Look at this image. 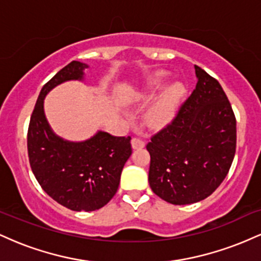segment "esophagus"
<instances>
[{"mask_svg": "<svg viewBox=\"0 0 261 261\" xmlns=\"http://www.w3.org/2000/svg\"><path fill=\"white\" fill-rule=\"evenodd\" d=\"M131 146H133L134 149H140L145 147V142L141 139H139V137H134V139L131 140Z\"/></svg>", "mask_w": 261, "mask_h": 261, "instance_id": "obj_1", "label": "esophagus"}]
</instances>
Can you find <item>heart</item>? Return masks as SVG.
Returning <instances> with one entry per match:
<instances>
[{
	"mask_svg": "<svg viewBox=\"0 0 261 261\" xmlns=\"http://www.w3.org/2000/svg\"><path fill=\"white\" fill-rule=\"evenodd\" d=\"M166 76L167 74L164 72H157L152 77H149L141 95L149 94V93L160 89L164 85ZM184 93L185 88L181 83L175 82L167 86L161 92V94L155 98V100L152 103V106L147 110V114H146V120H147L149 126L161 127L172 120Z\"/></svg>",
	"mask_w": 261,
	"mask_h": 261,
	"instance_id": "obj_1",
	"label": "heart"
}]
</instances>
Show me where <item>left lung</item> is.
<instances>
[{
    "label": "left lung",
    "instance_id": "8db88e82",
    "mask_svg": "<svg viewBox=\"0 0 261 261\" xmlns=\"http://www.w3.org/2000/svg\"><path fill=\"white\" fill-rule=\"evenodd\" d=\"M196 87L173 120L151 137L148 181L173 205L211 195L228 174L237 146L232 106L216 79L195 66Z\"/></svg>",
    "mask_w": 261,
    "mask_h": 261
}]
</instances>
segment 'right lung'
<instances>
[{
    "label": "right lung",
    "instance_id": "right-lung-1",
    "mask_svg": "<svg viewBox=\"0 0 261 261\" xmlns=\"http://www.w3.org/2000/svg\"><path fill=\"white\" fill-rule=\"evenodd\" d=\"M88 66L70 62L41 88L31 121L27 146L33 174L43 190L72 211H95L118 191L121 170L128 160L131 137L99 131L85 142H68L56 136L44 114V98L60 83L82 80Z\"/></svg>",
    "mask_w": 261,
    "mask_h": 261
}]
</instances>
